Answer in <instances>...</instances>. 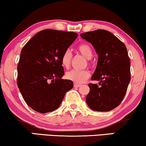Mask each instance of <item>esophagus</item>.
Segmentation results:
<instances>
[{
  "label": "esophagus",
  "mask_w": 146,
  "mask_h": 146,
  "mask_svg": "<svg viewBox=\"0 0 146 146\" xmlns=\"http://www.w3.org/2000/svg\"><path fill=\"white\" fill-rule=\"evenodd\" d=\"M74 87H75V88H79V87H81V85L75 84H74Z\"/></svg>",
  "instance_id": "34e87169"
}]
</instances>
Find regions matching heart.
<instances>
[{
	"mask_svg": "<svg viewBox=\"0 0 146 146\" xmlns=\"http://www.w3.org/2000/svg\"><path fill=\"white\" fill-rule=\"evenodd\" d=\"M77 51L80 54H82L84 57L88 59H90L93 56L92 49L90 46L87 43H82L77 47ZM72 54L69 50H66L62 53L60 62L62 66L64 68H69L71 62ZM90 76V72L88 70H82V71H77V70H71L68 71L66 73V78L69 80H71L77 84H81L84 83L89 78Z\"/></svg>",
	"mask_w": 146,
	"mask_h": 146,
	"instance_id": "b5f03b06",
	"label": "heart"
}]
</instances>
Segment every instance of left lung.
Wrapping results in <instances>:
<instances>
[{"label":"left lung","instance_id":"obj_1","mask_svg":"<svg viewBox=\"0 0 146 146\" xmlns=\"http://www.w3.org/2000/svg\"><path fill=\"white\" fill-rule=\"evenodd\" d=\"M90 42L98 55L96 69L92 80L99 85L89 84L86 102L91 109L110 111L121 104L131 80L130 60L123 42L112 33L97 29L80 35Z\"/></svg>","mask_w":146,"mask_h":146}]
</instances>
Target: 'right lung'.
<instances>
[{
  "mask_svg": "<svg viewBox=\"0 0 146 146\" xmlns=\"http://www.w3.org/2000/svg\"><path fill=\"white\" fill-rule=\"evenodd\" d=\"M78 34L46 29L32 37L22 48L17 66V86L25 102L35 111L58 108L73 83L62 79L60 58Z\"/></svg>",
  "mask_w": 146,
  "mask_h": 146,
  "instance_id": "1",
  "label": "right lung"
}]
</instances>
